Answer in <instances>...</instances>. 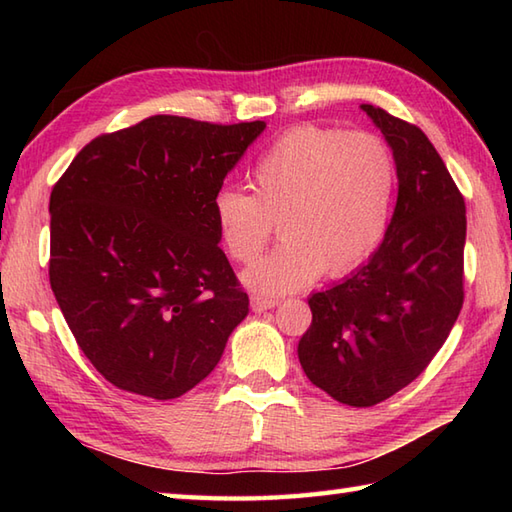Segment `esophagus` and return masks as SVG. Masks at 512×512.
<instances>
[{
  "label": "esophagus",
  "mask_w": 512,
  "mask_h": 512,
  "mask_svg": "<svg viewBox=\"0 0 512 512\" xmlns=\"http://www.w3.org/2000/svg\"><path fill=\"white\" fill-rule=\"evenodd\" d=\"M277 299L273 297H262V295H250V308H253L255 312H264V310H270L277 306Z\"/></svg>",
  "instance_id": "esophagus-1"
}]
</instances>
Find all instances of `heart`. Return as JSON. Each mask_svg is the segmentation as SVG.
Masks as SVG:
<instances>
[{
    "instance_id": "heart-1",
    "label": "heart",
    "mask_w": 512,
    "mask_h": 512,
    "mask_svg": "<svg viewBox=\"0 0 512 512\" xmlns=\"http://www.w3.org/2000/svg\"><path fill=\"white\" fill-rule=\"evenodd\" d=\"M253 195L224 187L213 200L215 235L237 264L255 262L273 235L281 244L244 273L266 295L343 277L383 239L396 191V160L374 134L301 125L279 136L248 173Z\"/></svg>"
}]
</instances>
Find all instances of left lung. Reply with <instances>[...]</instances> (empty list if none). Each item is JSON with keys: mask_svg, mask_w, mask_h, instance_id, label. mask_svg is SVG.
I'll list each match as a JSON object with an SVG mask.
<instances>
[{"mask_svg": "<svg viewBox=\"0 0 512 512\" xmlns=\"http://www.w3.org/2000/svg\"><path fill=\"white\" fill-rule=\"evenodd\" d=\"M394 151L398 200L385 239L350 277L308 299L299 361L312 385L372 407L416 380L464 303L466 206L420 127L361 105Z\"/></svg>", "mask_w": 512, "mask_h": 512, "instance_id": "8db88e82", "label": "left lung"}]
</instances>
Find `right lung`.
Returning <instances> with one entry per match:
<instances>
[{"mask_svg":"<svg viewBox=\"0 0 512 512\" xmlns=\"http://www.w3.org/2000/svg\"><path fill=\"white\" fill-rule=\"evenodd\" d=\"M264 121L149 116L85 145L50 193V286L107 383L171 400L220 363L248 295L213 200Z\"/></svg>","mask_w":512,"mask_h":512,"instance_id":"obj_1","label":"right lung"}]
</instances>
